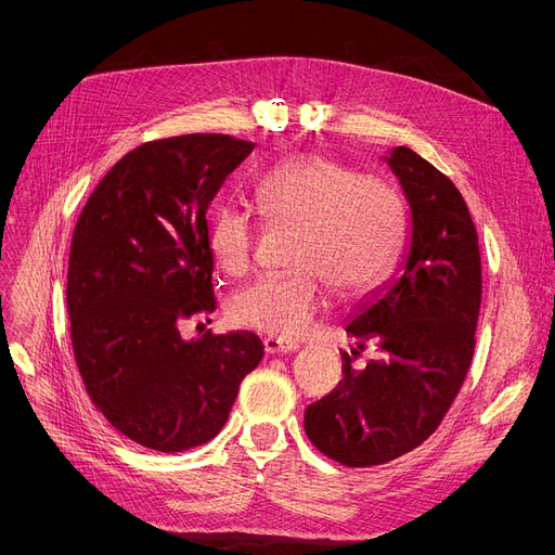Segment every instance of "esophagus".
<instances>
[{"mask_svg": "<svg viewBox=\"0 0 555 555\" xmlns=\"http://www.w3.org/2000/svg\"><path fill=\"white\" fill-rule=\"evenodd\" d=\"M266 353H270V356H283V353H295L297 351V344H293V341H283V339H279V337H266Z\"/></svg>", "mask_w": 555, "mask_h": 555, "instance_id": "obj_1", "label": "esophagus"}]
</instances>
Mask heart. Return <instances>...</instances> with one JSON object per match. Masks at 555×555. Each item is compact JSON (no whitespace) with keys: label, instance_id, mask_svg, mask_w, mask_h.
Segmentation results:
<instances>
[{"label":"heart","instance_id":"1","mask_svg":"<svg viewBox=\"0 0 555 555\" xmlns=\"http://www.w3.org/2000/svg\"><path fill=\"white\" fill-rule=\"evenodd\" d=\"M254 199L272 224L299 231L293 268L243 287L229 317L243 328L279 337H304L328 304L360 297L391 270L402 241L404 204L398 189L375 175L324 155L289 157L254 184ZM209 249L229 276L251 270L256 224L238 207H220L209 222Z\"/></svg>","mask_w":555,"mask_h":555}]
</instances>
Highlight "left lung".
<instances>
[{"mask_svg":"<svg viewBox=\"0 0 555 555\" xmlns=\"http://www.w3.org/2000/svg\"><path fill=\"white\" fill-rule=\"evenodd\" d=\"M406 202V251L391 281L360 304L339 385L308 404L310 443L348 468L418 448L441 425L475 353L481 306L477 229L459 189L412 149L385 157ZM378 356L364 370L360 350Z\"/></svg>","mask_w":555,"mask_h":555,"instance_id":"left-lung-1","label":"left lung"}]
</instances>
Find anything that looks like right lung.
I'll return each mask as SVG.
<instances>
[{
	"instance_id": "right-lung-1",
	"label": "right lung",
	"mask_w": 555,
	"mask_h": 555,
	"mask_svg": "<svg viewBox=\"0 0 555 555\" xmlns=\"http://www.w3.org/2000/svg\"><path fill=\"white\" fill-rule=\"evenodd\" d=\"M254 145L229 134L141 143L78 216L67 272L74 358L96 410L143 448L211 441L262 358L254 333L180 335L186 319L216 310L209 204Z\"/></svg>"
}]
</instances>
